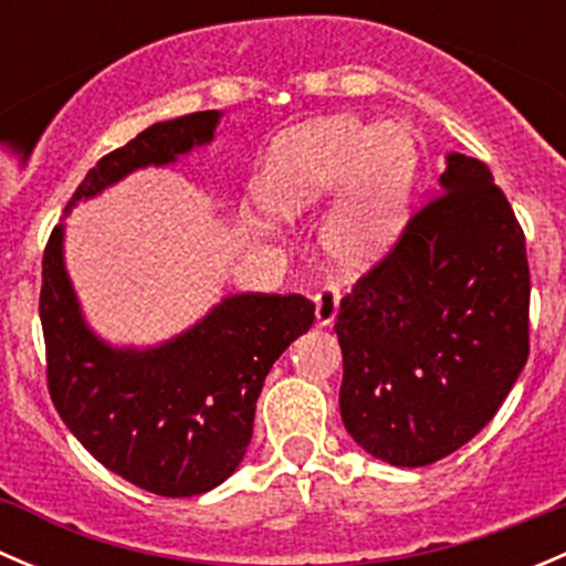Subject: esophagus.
I'll return each instance as SVG.
<instances>
[{"label": "esophagus", "instance_id": "obj_1", "mask_svg": "<svg viewBox=\"0 0 566 566\" xmlns=\"http://www.w3.org/2000/svg\"><path fill=\"white\" fill-rule=\"evenodd\" d=\"M339 301H342V293H339V284H325L323 290L315 295V317H317V325H331L334 323L336 312H339Z\"/></svg>", "mask_w": 566, "mask_h": 566}]
</instances>
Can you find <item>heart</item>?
I'll return each instance as SVG.
<instances>
[{"instance_id": "obj_1", "label": "heart", "mask_w": 566, "mask_h": 566, "mask_svg": "<svg viewBox=\"0 0 566 566\" xmlns=\"http://www.w3.org/2000/svg\"><path fill=\"white\" fill-rule=\"evenodd\" d=\"M416 175V145L399 125L358 117L319 119L273 150L260 202L276 221H295L323 205L319 247L345 271L378 260L394 241Z\"/></svg>"}]
</instances>
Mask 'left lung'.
Returning a JSON list of instances; mask_svg holds the SVG:
<instances>
[{"label": "left lung", "instance_id": "8db88e82", "mask_svg": "<svg viewBox=\"0 0 566 566\" xmlns=\"http://www.w3.org/2000/svg\"><path fill=\"white\" fill-rule=\"evenodd\" d=\"M528 295L515 210L479 158L449 153L441 193L339 304L353 441L399 468L458 452L526 367Z\"/></svg>", "mask_w": 566, "mask_h": 566}]
</instances>
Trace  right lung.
Returning a JSON list of instances; mask_svg holds the SVG:
<instances>
[{
    "instance_id": "obj_1",
    "label": "right lung",
    "mask_w": 566,
    "mask_h": 566,
    "mask_svg": "<svg viewBox=\"0 0 566 566\" xmlns=\"http://www.w3.org/2000/svg\"><path fill=\"white\" fill-rule=\"evenodd\" d=\"M219 119L193 112L150 125L90 169L65 213L136 169L175 164L213 142ZM62 241L65 224H56L40 287L56 413L101 465L147 493L188 499L219 488L247 454L265 375L312 328L315 304L304 295H230L164 345L112 347L84 323Z\"/></svg>"
}]
</instances>
